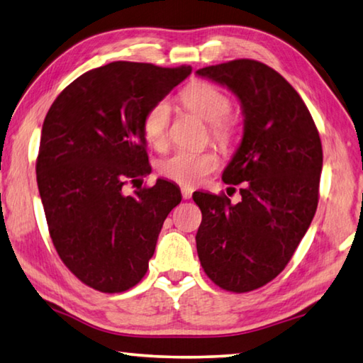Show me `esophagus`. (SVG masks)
<instances>
[{"mask_svg": "<svg viewBox=\"0 0 363 363\" xmlns=\"http://www.w3.org/2000/svg\"><path fill=\"white\" fill-rule=\"evenodd\" d=\"M182 196H183V199H189L193 196V189L188 188V186H183L182 188Z\"/></svg>", "mask_w": 363, "mask_h": 363, "instance_id": "1", "label": "esophagus"}]
</instances>
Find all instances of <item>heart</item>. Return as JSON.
<instances>
[{"instance_id":"1","label":"heart","mask_w":363,"mask_h":363,"mask_svg":"<svg viewBox=\"0 0 363 363\" xmlns=\"http://www.w3.org/2000/svg\"><path fill=\"white\" fill-rule=\"evenodd\" d=\"M183 106L196 116L211 124L212 138L221 146H228L234 138V121L230 113V99L217 86L208 82H193L180 94ZM170 105L165 100L157 101L143 118V135L146 142L162 148L167 143V125ZM220 159L213 151H177L157 164L162 177L183 186H196L207 175L218 169Z\"/></svg>"}]
</instances>
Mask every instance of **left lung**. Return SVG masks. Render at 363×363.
<instances>
[{
	"mask_svg": "<svg viewBox=\"0 0 363 363\" xmlns=\"http://www.w3.org/2000/svg\"><path fill=\"white\" fill-rule=\"evenodd\" d=\"M196 74L236 95L244 116L242 138L221 175L244 183L242 201L193 194L202 212V268L221 289L242 294L272 281L306 234L319 201L322 143L300 95L264 63L231 60Z\"/></svg>",
	"mask_w": 363,
	"mask_h": 363,
	"instance_id": "obj_1",
	"label": "left lung"
}]
</instances>
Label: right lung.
Segmentation results:
<instances>
[{"label":"right lung","mask_w":363,"mask_h":363,"mask_svg":"<svg viewBox=\"0 0 363 363\" xmlns=\"http://www.w3.org/2000/svg\"><path fill=\"white\" fill-rule=\"evenodd\" d=\"M191 67L113 62L91 69L55 99L41 130L36 180L57 253L73 274L105 294L142 281L172 208L175 183L123 193L151 172L143 118Z\"/></svg>","instance_id":"add662e5"}]
</instances>
